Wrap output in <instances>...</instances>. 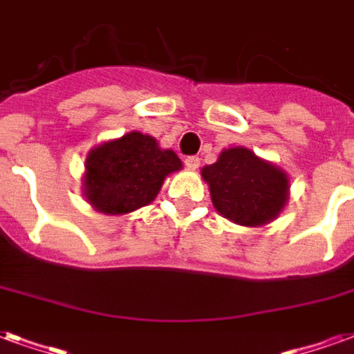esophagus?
I'll return each mask as SVG.
<instances>
[{
  "instance_id": "1",
  "label": "esophagus",
  "mask_w": 354,
  "mask_h": 354,
  "mask_svg": "<svg viewBox=\"0 0 354 354\" xmlns=\"http://www.w3.org/2000/svg\"><path fill=\"white\" fill-rule=\"evenodd\" d=\"M185 164H187L188 169H198L199 164H201V158H198V156H187Z\"/></svg>"
}]
</instances>
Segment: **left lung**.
I'll return each mask as SVG.
<instances>
[{
	"label": "left lung",
	"mask_w": 354,
	"mask_h": 354,
	"mask_svg": "<svg viewBox=\"0 0 354 354\" xmlns=\"http://www.w3.org/2000/svg\"><path fill=\"white\" fill-rule=\"evenodd\" d=\"M201 177L214 209L239 225L268 224L288 203V174L246 147L224 149L214 164L201 169Z\"/></svg>",
	"instance_id": "left-lung-1"
}]
</instances>
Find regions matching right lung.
I'll use <instances>...</instances> for the list:
<instances>
[{
	"instance_id": "1",
	"label": "right lung",
	"mask_w": 354,
	"mask_h": 354,
	"mask_svg": "<svg viewBox=\"0 0 354 354\" xmlns=\"http://www.w3.org/2000/svg\"><path fill=\"white\" fill-rule=\"evenodd\" d=\"M180 167L171 149H160L153 136L132 130L89 151L84 196L95 211L127 214L149 205L167 175Z\"/></svg>"
}]
</instances>
